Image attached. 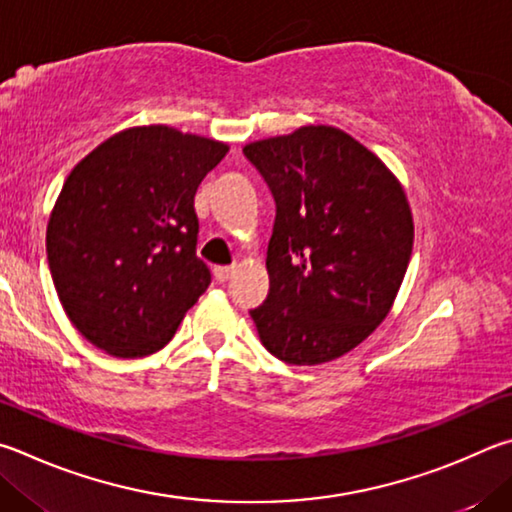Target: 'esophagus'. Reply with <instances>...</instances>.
Returning <instances> with one entry per match:
<instances>
[{"label": "esophagus", "mask_w": 512, "mask_h": 512, "mask_svg": "<svg viewBox=\"0 0 512 512\" xmlns=\"http://www.w3.org/2000/svg\"><path fill=\"white\" fill-rule=\"evenodd\" d=\"M233 272H236V267L218 265V267H215V270H213V276H215V281H218V283H224V281L231 279Z\"/></svg>", "instance_id": "1"}]
</instances>
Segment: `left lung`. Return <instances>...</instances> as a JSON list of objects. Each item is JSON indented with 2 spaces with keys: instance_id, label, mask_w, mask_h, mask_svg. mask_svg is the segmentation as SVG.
Here are the masks:
<instances>
[{
  "instance_id": "left-lung-1",
  "label": "left lung",
  "mask_w": 512,
  "mask_h": 512,
  "mask_svg": "<svg viewBox=\"0 0 512 512\" xmlns=\"http://www.w3.org/2000/svg\"><path fill=\"white\" fill-rule=\"evenodd\" d=\"M245 157L276 202L267 245L270 294L249 310L281 362H333L362 344L396 301L414 218L398 177L333 125L251 141Z\"/></svg>"
}]
</instances>
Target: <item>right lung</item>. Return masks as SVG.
Segmentation results:
<instances>
[{
  "instance_id": "right-lung-1",
  "label": "right lung",
  "mask_w": 512,
  "mask_h": 512,
  "mask_svg": "<svg viewBox=\"0 0 512 512\" xmlns=\"http://www.w3.org/2000/svg\"><path fill=\"white\" fill-rule=\"evenodd\" d=\"M229 152L170 125L112 134L80 159L47 224L58 299L87 342L114 357H146L173 339L209 288L195 256V191Z\"/></svg>"
}]
</instances>
